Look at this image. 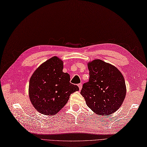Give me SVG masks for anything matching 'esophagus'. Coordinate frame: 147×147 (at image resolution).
<instances>
[{
  "instance_id": "obj_1",
  "label": "esophagus",
  "mask_w": 147,
  "mask_h": 147,
  "mask_svg": "<svg viewBox=\"0 0 147 147\" xmlns=\"http://www.w3.org/2000/svg\"><path fill=\"white\" fill-rule=\"evenodd\" d=\"M78 87H79V89L80 90H82V83H80V84H78Z\"/></svg>"
}]
</instances>
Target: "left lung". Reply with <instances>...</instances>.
Wrapping results in <instances>:
<instances>
[{
  "instance_id": "left-lung-1",
  "label": "left lung",
  "mask_w": 147,
  "mask_h": 147,
  "mask_svg": "<svg viewBox=\"0 0 147 147\" xmlns=\"http://www.w3.org/2000/svg\"><path fill=\"white\" fill-rule=\"evenodd\" d=\"M89 82L83 84L80 94L88 107L105 117L117 111L126 94L123 75L114 65L101 59L88 63Z\"/></svg>"
}]
</instances>
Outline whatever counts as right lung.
Masks as SVG:
<instances>
[{"label": "right lung", "mask_w": 147, "mask_h": 147, "mask_svg": "<svg viewBox=\"0 0 147 147\" xmlns=\"http://www.w3.org/2000/svg\"><path fill=\"white\" fill-rule=\"evenodd\" d=\"M63 61L53 57L36 69L30 79L28 95L39 113L52 115L67 103L71 94L79 90L70 83V75L64 73Z\"/></svg>", "instance_id": "add662e5"}]
</instances>
